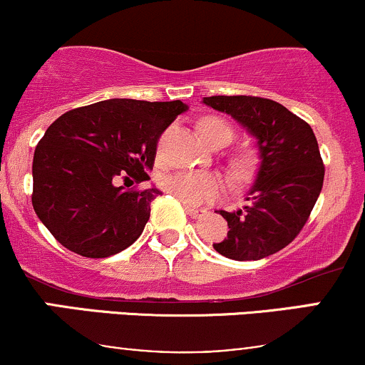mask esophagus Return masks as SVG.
Listing matches in <instances>:
<instances>
[{
  "label": "esophagus",
  "instance_id": "obj_1",
  "mask_svg": "<svg viewBox=\"0 0 365 365\" xmlns=\"http://www.w3.org/2000/svg\"><path fill=\"white\" fill-rule=\"evenodd\" d=\"M185 211H187V215L190 217H194V220H197V217H202L207 212L206 209H197V207H192V206H185Z\"/></svg>",
  "mask_w": 365,
  "mask_h": 365
}]
</instances>
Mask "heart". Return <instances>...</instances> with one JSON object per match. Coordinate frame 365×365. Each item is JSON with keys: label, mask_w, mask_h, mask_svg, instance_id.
Segmentation results:
<instances>
[{"label": "heart", "mask_w": 365, "mask_h": 365, "mask_svg": "<svg viewBox=\"0 0 365 365\" xmlns=\"http://www.w3.org/2000/svg\"><path fill=\"white\" fill-rule=\"evenodd\" d=\"M199 135L204 142L215 139V137H225L226 140L232 139V128L226 121L220 118H204L199 123ZM242 166L249 165L247 159H242ZM161 187L171 194L180 202L187 206H199L207 202L217 194L220 183L212 175L204 171H175L161 178Z\"/></svg>", "instance_id": "1"}]
</instances>
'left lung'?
<instances>
[{"label": "left lung", "instance_id": "left-lung-1", "mask_svg": "<svg viewBox=\"0 0 365 365\" xmlns=\"http://www.w3.org/2000/svg\"><path fill=\"white\" fill-rule=\"evenodd\" d=\"M202 103L244 125L257 139L261 158L247 206L220 211L230 230L212 247L235 261L276 254L299 235L321 194L324 165L311 125L283 104L255 96H211Z\"/></svg>", "mask_w": 365, "mask_h": 365}]
</instances>
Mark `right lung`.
I'll return each mask as SVG.
<instances>
[{
    "instance_id": "1",
    "label": "right lung",
    "mask_w": 365,
    "mask_h": 365,
    "mask_svg": "<svg viewBox=\"0 0 365 365\" xmlns=\"http://www.w3.org/2000/svg\"><path fill=\"white\" fill-rule=\"evenodd\" d=\"M183 111L182 101L108 99L49 125L32 163V206L63 247L101 259L140 237L161 192L125 190L116 182L149 180L159 137Z\"/></svg>"
}]
</instances>
